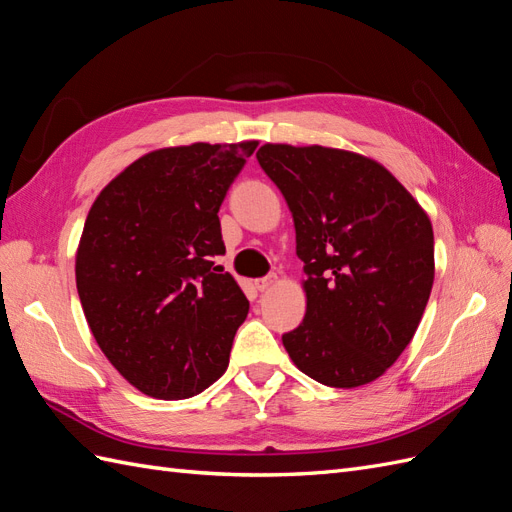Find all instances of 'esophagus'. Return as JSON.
I'll list each match as a JSON object with an SVG mask.
<instances>
[{
	"label": "esophagus",
	"mask_w": 512,
	"mask_h": 512,
	"mask_svg": "<svg viewBox=\"0 0 512 512\" xmlns=\"http://www.w3.org/2000/svg\"><path fill=\"white\" fill-rule=\"evenodd\" d=\"M274 283H277V274H274V272H270V274H266V277H261V279H257V281H255V287H257V290H259V292H266V290H268V287H272Z\"/></svg>",
	"instance_id": "esophagus-1"
}]
</instances>
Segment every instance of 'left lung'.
Wrapping results in <instances>:
<instances>
[{
  "label": "left lung",
  "mask_w": 512,
  "mask_h": 512,
  "mask_svg": "<svg viewBox=\"0 0 512 512\" xmlns=\"http://www.w3.org/2000/svg\"><path fill=\"white\" fill-rule=\"evenodd\" d=\"M257 162L290 207L307 274L305 320L283 346L326 387L376 381L413 339L435 279L426 212L387 168L326 147L264 144Z\"/></svg>",
  "instance_id": "8db88e82"
}]
</instances>
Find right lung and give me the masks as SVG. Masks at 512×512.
<instances>
[{"mask_svg": "<svg viewBox=\"0 0 512 512\" xmlns=\"http://www.w3.org/2000/svg\"><path fill=\"white\" fill-rule=\"evenodd\" d=\"M257 142H196L140 157L101 190L75 279L99 348L142 393L181 400L229 365L248 300L229 272L218 209Z\"/></svg>", "mask_w": 512, "mask_h": 512, "instance_id": "obj_1", "label": "right lung"}]
</instances>
